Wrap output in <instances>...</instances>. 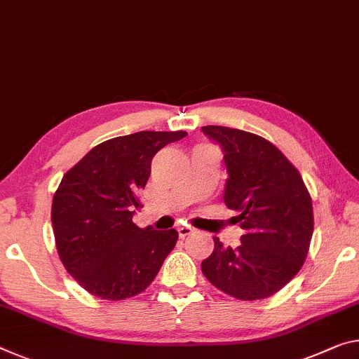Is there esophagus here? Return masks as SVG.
<instances>
[{
    "label": "esophagus",
    "mask_w": 359,
    "mask_h": 359,
    "mask_svg": "<svg viewBox=\"0 0 359 359\" xmlns=\"http://www.w3.org/2000/svg\"><path fill=\"white\" fill-rule=\"evenodd\" d=\"M177 231H179V236L180 238H187L190 235V233H193V229L191 226H189V225H180L179 229H177Z\"/></svg>",
    "instance_id": "1"
}]
</instances>
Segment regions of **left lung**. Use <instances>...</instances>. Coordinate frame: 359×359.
<instances>
[{"label": "left lung", "instance_id": "obj_1", "mask_svg": "<svg viewBox=\"0 0 359 359\" xmlns=\"http://www.w3.org/2000/svg\"><path fill=\"white\" fill-rule=\"evenodd\" d=\"M224 153V201L244 230L238 248L217 236L201 262L219 291L240 300L266 299L302 269L313 235V206L299 170L269 140L246 130L203 126Z\"/></svg>", "mask_w": 359, "mask_h": 359}]
</instances>
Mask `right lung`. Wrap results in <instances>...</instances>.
<instances>
[{"mask_svg":"<svg viewBox=\"0 0 359 359\" xmlns=\"http://www.w3.org/2000/svg\"><path fill=\"white\" fill-rule=\"evenodd\" d=\"M185 135L142 130L102 142L62 179L50 212L57 252L95 297L123 300L145 291L177 243L174 229H139L133 217L153 156Z\"/></svg>","mask_w":359,"mask_h":359,"instance_id":"add662e5","label":"right lung"}]
</instances>
